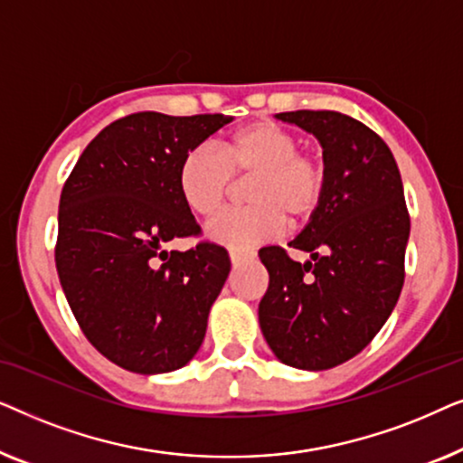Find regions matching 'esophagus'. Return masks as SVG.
<instances>
[{"label":"esophagus","instance_id":"1","mask_svg":"<svg viewBox=\"0 0 463 463\" xmlns=\"http://www.w3.org/2000/svg\"><path fill=\"white\" fill-rule=\"evenodd\" d=\"M255 257V252L252 250H230V259H232V265H240L246 259H252Z\"/></svg>","mask_w":463,"mask_h":463}]
</instances>
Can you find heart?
<instances>
[{
	"mask_svg": "<svg viewBox=\"0 0 463 463\" xmlns=\"http://www.w3.org/2000/svg\"><path fill=\"white\" fill-rule=\"evenodd\" d=\"M301 138L284 126L261 119L242 126L211 147L189 149L179 164L176 185L189 211L211 217L232 194L233 176L250 179L249 206L219 214L206 225V238L225 246H250L276 238L284 219L303 225L318 213L328 185L326 162L299 151Z\"/></svg>",
	"mask_w": 463,
	"mask_h": 463,
	"instance_id": "1",
	"label": "heart"
}]
</instances>
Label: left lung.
<instances>
[{
	"mask_svg": "<svg viewBox=\"0 0 463 463\" xmlns=\"http://www.w3.org/2000/svg\"><path fill=\"white\" fill-rule=\"evenodd\" d=\"M322 145L328 185L318 213L288 246L259 250L269 274L259 325L280 363L333 369L371 344L404 282L411 221L401 173L383 138L339 111L276 113Z\"/></svg>",
	"mask_w": 463,
	"mask_h": 463,
	"instance_id": "1",
	"label": "left lung"
}]
</instances>
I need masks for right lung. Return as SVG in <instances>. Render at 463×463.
I'll use <instances>...</instances> for the list:
<instances>
[{
  "instance_id": "add662e5",
  "label": "right lung",
  "mask_w": 463,
  "mask_h": 463,
  "mask_svg": "<svg viewBox=\"0 0 463 463\" xmlns=\"http://www.w3.org/2000/svg\"><path fill=\"white\" fill-rule=\"evenodd\" d=\"M230 122L223 113H132L92 138L62 187L61 287L88 341L126 371H176L204 341L230 255L211 242L164 246L200 233L176 173L189 149Z\"/></svg>"
}]
</instances>
